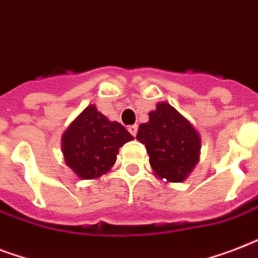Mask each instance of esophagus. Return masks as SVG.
Returning a JSON list of instances; mask_svg holds the SVG:
<instances>
[{
  "mask_svg": "<svg viewBox=\"0 0 258 258\" xmlns=\"http://www.w3.org/2000/svg\"><path fill=\"white\" fill-rule=\"evenodd\" d=\"M128 131H130V134L133 135V137H137V134H138V125H137V124L130 125V127H128Z\"/></svg>",
  "mask_w": 258,
  "mask_h": 258,
  "instance_id": "1",
  "label": "esophagus"
}]
</instances>
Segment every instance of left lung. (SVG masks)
<instances>
[{"label":"left lung","instance_id":"left-lung-1","mask_svg":"<svg viewBox=\"0 0 258 258\" xmlns=\"http://www.w3.org/2000/svg\"><path fill=\"white\" fill-rule=\"evenodd\" d=\"M137 139L146 146L150 166L159 179L183 182L200 162V133L167 101L158 103L149 113Z\"/></svg>","mask_w":258,"mask_h":258}]
</instances>
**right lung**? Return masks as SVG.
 I'll return each instance as SVG.
<instances>
[{
	"instance_id": "right-lung-1",
	"label": "right lung",
	"mask_w": 258,
	"mask_h": 258,
	"mask_svg": "<svg viewBox=\"0 0 258 258\" xmlns=\"http://www.w3.org/2000/svg\"><path fill=\"white\" fill-rule=\"evenodd\" d=\"M133 139L120 123L91 104L64 131L61 151L66 165L80 179H96L111 170L119 149Z\"/></svg>"
}]
</instances>
